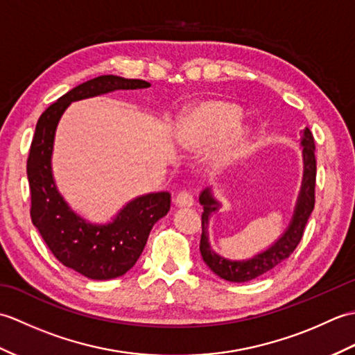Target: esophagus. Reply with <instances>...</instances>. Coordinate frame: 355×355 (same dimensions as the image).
Instances as JSON below:
<instances>
[{"mask_svg":"<svg viewBox=\"0 0 355 355\" xmlns=\"http://www.w3.org/2000/svg\"><path fill=\"white\" fill-rule=\"evenodd\" d=\"M175 205L178 207H191L193 205V197L187 191L178 192V195L175 197Z\"/></svg>","mask_w":355,"mask_h":355,"instance_id":"34e87169","label":"esophagus"}]
</instances>
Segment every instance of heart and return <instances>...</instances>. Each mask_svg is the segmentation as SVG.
I'll return each mask as SVG.
<instances>
[{"label": "heart", "mask_w": 355, "mask_h": 355, "mask_svg": "<svg viewBox=\"0 0 355 355\" xmlns=\"http://www.w3.org/2000/svg\"><path fill=\"white\" fill-rule=\"evenodd\" d=\"M241 117L243 112L236 105L223 101L205 102L184 119L182 137L193 146L209 145L220 139L216 160L227 163L239 154L250 132L239 123Z\"/></svg>", "instance_id": "1"}]
</instances>
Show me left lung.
I'll list each match as a JSON object with an SVG mask.
<instances>
[{"mask_svg":"<svg viewBox=\"0 0 355 355\" xmlns=\"http://www.w3.org/2000/svg\"><path fill=\"white\" fill-rule=\"evenodd\" d=\"M300 146H302V162H304V175L302 184L297 195L296 207H294L293 216L288 227L279 236L273 244L266 250L256 253L248 259H227L224 256L214 252L209 243V221L210 216L221 209V202L215 198L210 187H206L200 195V205L202 206L201 215V241L200 252L202 261L207 267L214 271L216 276L225 279L229 282H248L252 279L259 277L268 273L285 261L294 252L304 235L305 224L314 209V187H315V157H314V137L311 131L305 128L300 131Z\"/></svg>","mask_w":355,"mask_h":355,"instance_id":"8db88e82","label":"left lung"}]
</instances>
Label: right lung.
<instances>
[{"mask_svg": "<svg viewBox=\"0 0 355 355\" xmlns=\"http://www.w3.org/2000/svg\"><path fill=\"white\" fill-rule=\"evenodd\" d=\"M141 79L114 74L87 80L51 103L36 123L27 160L32 195L30 216L45 244L59 262L94 281L125 275L137 262L150 229L171 209L169 192H150L132 198L111 221L96 224L78 215L58 191L51 171L53 145L59 120L71 102L108 94L117 89L149 88Z\"/></svg>", "mask_w": 355, "mask_h": 355, "instance_id": "1", "label": "right lung"}]
</instances>
